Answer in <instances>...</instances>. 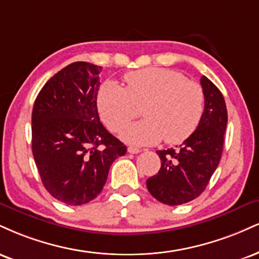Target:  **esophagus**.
<instances>
[{
    "instance_id": "obj_1",
    "label": "esophagus",
    "mask_w": 259,
    "mask_h": 259,
    "mask_svg": "<svg viewBox=\"0 0 259 259\" xmlns=\"http://www.w3.org/2000/svg\"><path fill=\"white\" fill-rule=\"evenodd\" d=\"M127 152H129V153H132V154H138V153H140V152H141V149L138 148V147H133V146H130V147H127Z\"/></svg>"
}]
</instances>
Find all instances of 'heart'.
I'll return each instance as SVG.
<instances>
[{
	"label": "heart",
	"instance_id": "obj_1",
	"mask_svg": "<svg viewBox=\"0 0 259 259\" xmlns=\"http://www.w3.org/2000/svg\"><path fill=\"white\" fill-rule=\"evenodd\" d=\"M126 87L106 82L99 90L98 108L111 132L123 129L142 108L145 119L127 125L121 139L132 145H169L186 141L200 124L205 94L200 84L169 68L149 67L124 76Z\"/></svg>",
	"mask_w": 259,
	"mask_h": 259
}]
</instances>
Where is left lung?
Wrapping results in <instances>:
<instances>
[{
    "label": "left lung",
    "mask_w": 259,
    "mask_h": 259,
    "mask_svg": "<svg viewBox=\"0 0 259 259\" xmlns=\"http://www.w3.org/2000/svg\"><path fill=\"white\" fill-rule=\"evenodd\" d=\"M200 84L205 110L194 134L179 147L157 151L161 160L157 175L147 180V188L158 201L176 206L194 200L204 192L222 157L228 121L222 93L207 77Z\"/></svg>",
    "instance_id": "left-lung-1"
}]
</instances>
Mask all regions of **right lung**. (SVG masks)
I'll use <instances>...</instances> for the list:
<instances>
[{
    "label": "right lung",
    "mask_w": 259,
    "mask_h": 259,
    "mask_svg": "<svg viewBox=\"0 0 259 259\" xmlns=\"http://www.w3.org/2000/svg\"><path fill=\"white\" fill-rule=\"evenodd\" d=\"M89 62L67 65L45 84L32 110V153L43 186L64 204L83 205L101 193L112 163L126 146L98 113L99 74Z\"/></svg>",
    "instance_id": "1"
}]
</instances>
